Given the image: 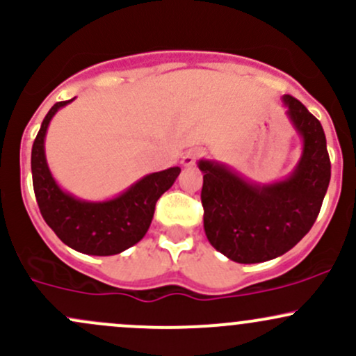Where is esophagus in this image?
Masks as SVG:
<instances>
[{"instance_id": "obj_1", "label": "esophagus", "mask_w": 356, "mask_h": 356, "mask_svg": "<svg viewBox=\"0 0 356 356\" xmlns=\"http://www.w3.org/2000/svg\"><path fill=\"white\" fill-rule=\"evenodd\" d=\"M199 155H201V152H199V150H189V152H186V154L182 155L181 163H182V165H184V167L194 165V163H196V160H197Z\"/></svg>"}]
</instances>
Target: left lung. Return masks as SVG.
Wrapping results in <instances>:
<instances>
[{"label": "left lung", "mask_w": 356, "mask_h": 356, "mask_svg": "<svg viewBox=\"0 0 356 356\" xmlns=\"http://www.w3.org/2000/svg\"><path fill=\"white\" fill-rule=\"evenodd\" d=\"M287 118L302 140V154L282 181L259 184L226 163L199 160L204 232L218 252L238 264H260L284 255L314 225L331 179L326 136L316 116L284 95Z\"/></svg>", "instance_id": "obj_1"}]
</instances>
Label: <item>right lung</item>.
Wrapping results in <instances>:
<instances>
[{
    "label": "right lung",
    "instance_id": "right-lung-1",
    "mask_svg": "<svg viewBox=\"0 0 356 356\" xmlns=\"http://www.w3.org/2000/svg\"><path fill=\"white\" fill-rule=\"evenodd\" d=\"M72 101H60L50 108L33 142L35 197L45 222L67 247L86 255H116L145 236L159 197L170 189L181 169L170 167L148 174L108 201H84L72 196L57 184L45 157V135L50 120Z\"/></svg>",
    "mask_w": 356,
    "mask_h": 356
}]
</instances>
